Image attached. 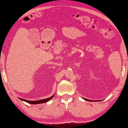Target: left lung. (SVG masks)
I'll use <instances>...</instances> for the list:
<instances>
[{
  "mask_svg": "<svg viewBox=\"0 0 128 128\" xmlns=\"http://www.w3.org/2000/svg\"><path fill=\"white\" fill-rule=\"evenodd\" d=\"M84 100H86V101H88V102H99L100 100H88V99H86L85 98H83Z\"/></svg>",
  "mask_w": 128,
  "mask_h": 128,
  "instance_id": "left-lung-1",
  "label": "left lung"
}]
</instances>
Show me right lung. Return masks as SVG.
I'll list each match as a JSON object with an SVG mask.
<instances>
[{
    "instance_id": "obj_1",
    "label": "right lung",
    "mask_w": 128,
    "mask_h": 128,
    "mask_svg": "<svg viewBox=\"0 0 128 128\" xmlns=\"http://www.w3.org/2000/svg\"><path fill=\"white\" fill-rule=\"evenodd\" d=\"M54 95L52 96L51 97L48 98H45V99H42V100H38V101H30V100H25L23 99V98H19V99L24 101V102H28L29 104H41V103H44V102H48L49 100H50L51 98L54 97Z\"/></svg>"
}]
</instances>
